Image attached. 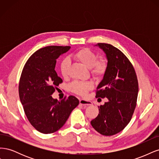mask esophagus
I'll return each instance as SVG.
<instances>
[{"instance_id": "esophagus-1", "label": "esophagus", "mask_w": 159, "mask_h": 159, "mask_svg": "<svg viewBox=\"0 0 159 159\" xmlns=\"http://www.w3.org/2000/svg\"><path fill=\"white\" fill-rule=\"evenodd\" d=\"M80 104L82 105H92V102H90V101L86 100V99H80Z\"/></svg>"}]
</instances>
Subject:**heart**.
<instances>
[{
	"label": "heart",
	"mask_w": 159,
	"mask_h": 159,
	"mask_svg": "<svg viewBox=\"0 0 159 159\" xmlns=\"http://www.w3.org/2000/svg\"><path fill=\"white\" fill-rule=\"evenodd\" d=\"M75 60L81 62L88 68L90 69L91 74L95 78H101L107 71V62L104 59L98 60V56L91 50L84 48L75 52L74 54ZM70 62L68 59H64L60 64V72L64 78L68 75ZM93 88L91 81H75L71 83L69 88L72 92L80 95H85L88 91Z\"/></svg>",
	"instance_id": "heart-1"
}]
</instances>
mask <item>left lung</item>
<instances>
[{
    "instance_id": "left-lung-1",
    "label": "left lung",
    "mask_w": 159,
    "mask_h": 159,
    "mask_svg": "<svg viewBox=\"0 0 159 159\" xmlns=\"http://www.w3.org/2000/svg\"><path fill=\"white\" fill-rule=\"evenodd\" d=\"M107 59V69L97 87L96 98L108 101L99 107L98 117L91 121L100 134L111 136L121 131L130 122L137 105L138 80L132 64L113 46L98 43Z\"/></svg>"
}]
</instances>
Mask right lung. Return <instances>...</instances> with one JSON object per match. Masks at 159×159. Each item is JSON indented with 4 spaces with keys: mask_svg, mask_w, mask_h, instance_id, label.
Returning a JSON list of instances; mask_svg holds the SVG:
<instances>
[{
    "mask_svg": "<svg viewBox=\"0 0 159 159\" xmlns=\"http://www.w3.org/2000/svg\"><path fill=\"white\" fill-rule=\"evenodd\" d=\"M70 48L50 46L39 49L28 58L22 70L19 97L28 121L42 133L59 130L80 103L73 95L61 101L52 97L63 81L55 71L56 60Z\"/></svg>",
    "mask_w": 159,
    "mask_h": 159,
    "instance_id": "1",
    "label": "right lung"
}]
</instances>
